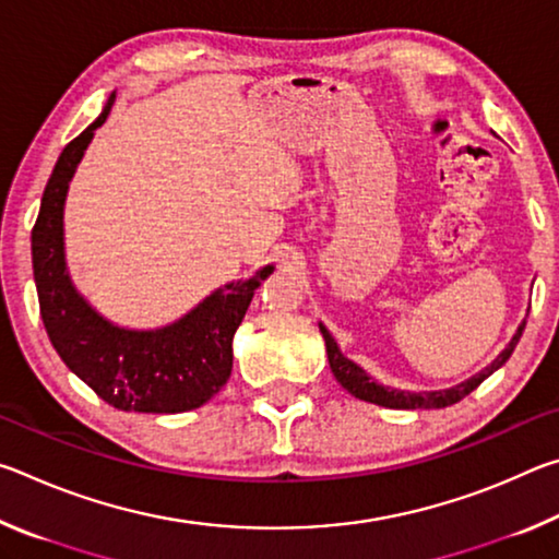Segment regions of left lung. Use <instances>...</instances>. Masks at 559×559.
I'll return each mask as SVG.
<instances>
[{
	"mask_svg": "<svg viewBox=\"0 0 559 559\" xmlns=\"http://www.w3.org/2000/svg\"><path fill=\"white\" fill-rule=\"evenodd\" d=\"M525 323L518 328V333L510 340L508 347L500 353L493 362H490L486 370H480L478 374H473L471 380L461 382L456 386H449V390H439V392H402V390H392V386H384L380 382H374L370 374H367L362 367L355 365L353 359H347L335 343V337L328 333V328L320 323V333L325 337V349H328V362L330 370H333L335 380L345 386V390L357 396V400L380 404V406H390V409H441V406H451L461 402L463 396L471 394L476 386L486 380V377L493 374L498 367H503L508 362V357L513 355V349L518 345L520 335H523Z\"/></svg>",
	"mask_w": 559,
	"mask_h": 559,
	"instance_id": "1",
	"label": "left lung"
}]
</instances>
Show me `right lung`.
<instances>
[{
  "label": "right lung",
  "instance_id": "right-lung-1",
  "mask_svg": "<svg viewBox=\"0 0 559 559\" xmlns=\"http://www.w3.org/2000/svg\"><path fill=\"white\" fill-rule=\"evenodd\" d=\"M116 103L73 138L46 182L32 229V263L46 333L66 367L103 402L122 412L177 414L210 402L231 374V340L253 290L271 276L263 266L249 281L216 288L173 325L128 330L112 325L73 288L63 259V204L83 153Z\"/></svg>",
  "mask_w": 559,
  "mask_h": 559
}]
</instances>
